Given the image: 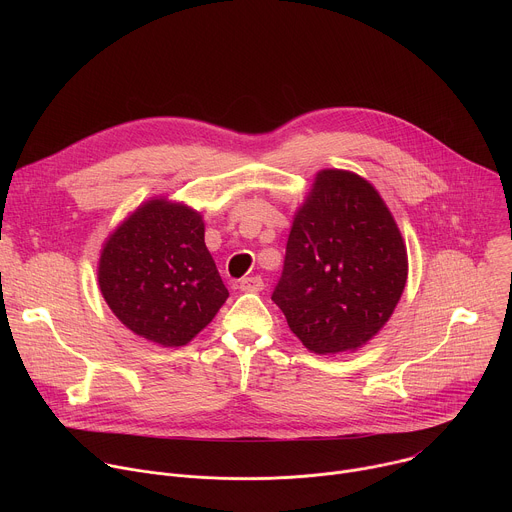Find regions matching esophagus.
<instances>
[{
  "mask_svg": "<svg viewBox=\"0 0 512 512\" xmlns=\"http://www.w3.org/2000/svg\"><path fill=\"white\" fill-rule=\"evenodd\" d=\"M265 287V283H263V279L261 277H245V279H241V283H239V289L241 291H261Z\"/></svg>",
  "mask_w": 512,
  "mask_h": 512,
  "instance_id": "esophagus-1",
  "label": "esophagus"
}]
</instances>
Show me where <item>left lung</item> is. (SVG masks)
<instances>
[{
    "instance_id": "left-lung-1",
    "label": "left lung",
    "mask_w": 512,
    "mask_h": 512,
    "mask_svg": "<svg viewBox=\"0 0 512 512\" xmlns=\"http://www.w3.org/2000/svg\"><path fill=\"white\" fill-rule=\"evenodd\" d=\"M405 283V241L377 188L348 170H320L271 296L289 330L310 352H354L389 322Z\"/></svg>"
}]
</instances>
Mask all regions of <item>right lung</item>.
Here are the masks:
<instances>
[{
  "instance_id": "right-lung-1",
  "label": "right lung",
  "mask_w": 512,
  "mask_h": 512,
  "mask_svg": "<svg viewBox=\"0 0 512 512\" xmlns=\"http://www.w3.org/2000/svg\"><path fill=\"white\" fill-rule=\"evenodd\" d=\"M97 279L117 320L166 348L188 344L229 298L202 214L166 196L141 202L105 239Z\"/></svg>"
}]
</instances>
